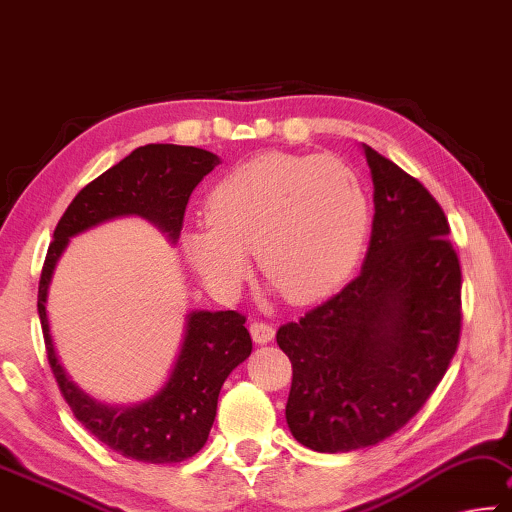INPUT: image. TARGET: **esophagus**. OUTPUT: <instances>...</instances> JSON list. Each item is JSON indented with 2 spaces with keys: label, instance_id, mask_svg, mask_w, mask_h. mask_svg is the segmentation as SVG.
<instances>
[{
  "label": "esophagus",
  "instance_id": "34e87169",
  "mask_svg": "<svg viewBox=\"0 0 512 512\" xmlns=\"http://www.w3.org/2000/svg\"><path fill=\"white\" fill-rule=\"evenodd\" d=\"M249 331H251V338H254V342H258V345H267V342L274 340V326L270 322L258 320L249 326Z\"/></svg>",
  "mask_w": 512,
  "mask_h": 512
}]
</instances>
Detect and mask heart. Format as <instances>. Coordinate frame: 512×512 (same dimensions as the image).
<instances>
[{
  "instance_id": "1",
  "label": "heart",
  "mask_w": 512,
  "mask_h": 512,
  "mask_svg": "<svg viewBox=\"0 0 512 512\" xmlns=\"http://www.w3.org/2000/svg\"><path fill=\"white\" fill-rule=\"evenodd\" d=\"M370 206L358 174L333 156L263 152L233 167L206 199V224L181 249L206 288L229 297L258 267L295 304L324 297L363 247Z\"/></svg>"
}]
</instances>
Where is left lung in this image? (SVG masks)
I'll use <instances>...</instances> for the list:
<instances>
[{
  "label": "left lung",
  "instance_id": "1",
  "mask_svg": "<svg viewBox=\"0 0 512 512\" xmlns=\"http://www.w3.org/2000/svg\"><path fill=\"white\" fill-rule=\"evenodd\" d=\"M374 222L354 281L276 342L292 363L290 433L324 454L372 447L415 417L460 340V261L442 206L420 181L363 145Z\"/></svg>",
  "mask_w": 512,
  "mask_h": 512
}]
</instances>
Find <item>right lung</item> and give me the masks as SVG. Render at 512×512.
Listing matches in <instances>:
<instances>
[{"instance_id":"1","label":"right lung","mask_w":512,"mask_h":512,"mask_svg":"<svg viewBox=\"0 0 512 512\" xmlns=\"http://www.w3.org/2000/svg\"><path fill=\"white\" fill-rule=\"evenodd\" d=\"M215 165L220 158L199 147L133 149L72 199L56 224L40 274L38 315L61 395L97 440L142 463H181L206 445L226 376L251 354L247 317L238 311H192L179 358L161 392L138 406H106L79 390L58 363L47 320V290L70 238L113 217L140 215L177 242L192 190Z\"/></svg>"}]
</instances>
